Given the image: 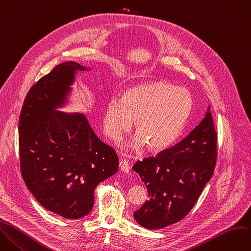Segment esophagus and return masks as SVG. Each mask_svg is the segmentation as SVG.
I'll list each match as a JSON object with an SVG mask.
<instances>
[{"label":"esophagus","instance_id":"esophagus-1","mask_svg":"<svg viewBox=\"0 0 251 251\" xmlns=\"http://www.w3.org/2000/svg\"><path fill=\"white\" fill-rule=\"evenodd\" d=\"M120 168H121V170H122L124 173H128V172H129V169H130L129 164H128V162H127L126 159L121 160V162H120Z\"/></svg>","mask_w":251,"mask_h":251}]
</instances>
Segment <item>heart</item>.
<instances>
[{
	"label": "heart",
	"mask_w": 251,
	"mask_h": 251,
	"mask_svg": "<svg viewBox=\"0 0 251 251\" xmlns=\"http://www.w3.org/2000/svg\"><path fill=\"white\" fill-rule=\"evenodd\" d=\"M192 110V98L183 87L152 81L126 89L122 99L112 97L105 108L104 130L120 140L134 121L137 135L130 141L133 150L147 144L160 151L172 145L183 130Z\"/></svg>",
	"instance_id": "b5f03b06"
}]
</instances>
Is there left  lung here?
Returning a JSON list of instances; mask_svg holds the SVG:
<instances>
[{"instance_id":"8db88e82","label":"left lung","mask_w":251,"mask_h":251,"mask_svg":"<svg viewBox=\"0 0 251 251\" xmlns=\"http://www.w3.org/2000/svg\"><path fill=\"white\" fill-rule=\"evenodd\" d=\"M217 132L208 107L200 124L175 146L133 166L149 199L133 213L143 227L158 229L183 219L213 176Z\"/></svg>"}]
</instances>
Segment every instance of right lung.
<instances>
[{"mask_svg":"<svg viewBox=\"0 0 251 251\" xmlns=\"http://www.w3.org/2000/svg\"><path fill=\"white\" fill-rule=\"evenodd\" d=\"M86 70L75 62L55 67L30 88L20 116L23 178L45 209L67 219L89 214L96 186L119 168L115 150L84 115L56 111L67 102L76 71Z\"/></svg>","mask_w":251,"mask_h":251,"instance_id":"1","label":"right lung"}]
</instances>
